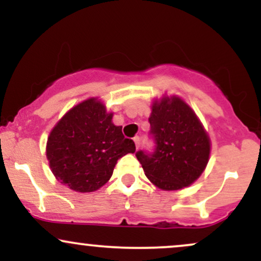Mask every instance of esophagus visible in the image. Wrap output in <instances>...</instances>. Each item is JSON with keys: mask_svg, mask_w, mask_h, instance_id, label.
<instances>
[{"mask_svg": "<svg viewBox=\"0 0 261 261\" xmlns=\"http://www.w3.org/2000/svg\"><path fill=\"white\" fill-rule=\"evenodd\" d=\"M134 142H135V146H136V148H139L140 145H141V139L139 136L134 137Z\"/></svg>", "mask_w": 261, "mask_h": 261, "instance_id": "obj_1", "label": "esophagus"}]
</instances>
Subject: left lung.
<instances>
[{
	"label": "left lung",
	"mask_w": 261,
	"mask_h": 261,
	"mask_svg": "<svg viewBox=\"0 0 261 261\" xmlns=\"http://www.w3.org/2000/svg\"><path fill=\"white\" fill-rule=\"evenodd\" d=\"M155 147L136 152L143 172L162 190L193 184L207 166L210 137L194 110L179 97L154 100L148 119Z\"/></svg>",
	"instance_id": "8db88e82"
}]
</instances>
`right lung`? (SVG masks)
<instances>
[{
    "label": "right lung",
    "mask_w": 261,
    "mask_h": 261,
    "mask_svg": "<svg viewBox=\"0 0 261 261\" xmlns=\"http://www.w3.org/2000/svg\"><path fill=\"white\" fill-rule=\"evenodd\" d=\"M113 113L97 98L77 104L60 119L47 137L46 157L53 174L74 191L91 193L113 175L119 158L134 153L133 140L125 139Z\"/></svg>",
    "instance_id": "1"
}]
</instances>
